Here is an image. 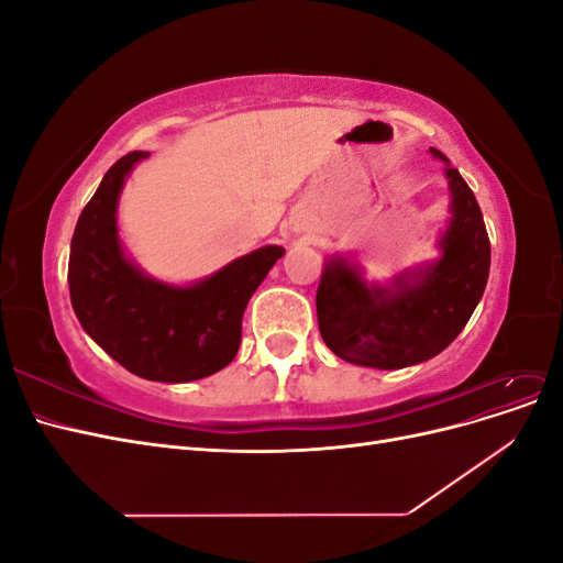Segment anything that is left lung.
I'll list each match as a JSON object with an SVG mask.
<instances>
[{
  "mask_svg": "<svg viewBox=\"0 0 563 563\" xmlns=\"http://www.w3.org/2000/svg\"><path fill=\"white\" fill-rule=\"evenodd\" d=\"M446 162L451 220L441 258L401 272L395 282L366 284L360 265L340 255L327 263L317 288L319 333L329 350L356 366L395 371L428 362L465 329L488 282L490 242L479 203Z\"/></svg>",
  "mask_w": 563,
  "mask_h": 563,
  "instance_id": "1",
  "label": "left lung"
}]
</instances>
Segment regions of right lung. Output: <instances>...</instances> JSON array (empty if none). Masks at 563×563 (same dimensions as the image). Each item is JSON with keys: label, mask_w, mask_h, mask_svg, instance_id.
I'll return each instance as SVG.
<instances>
[{"label": "right lung", "mask_w": 563, "mask_h": 563, "mask_svg": "<svg viewBox=\"0 0 563 563\" xmlns=\"http://www.w3.org/2000/svg\"><path fill=\"white\" fill-rule=\"evenodd\" d=\"M145 157L150 152H129L114 162L84 207L67 284L81 329L114 362L145 380L190 383L234 360L246 305L284 249H255L190 286L147 277L126 258L117 230L124 180Z\"/></svg>", "instance_id": "1"}]
</instances>
